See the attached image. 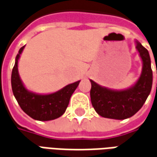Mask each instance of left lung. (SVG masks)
I'll list each match as a JSON object with an SVG mask.
<instances>
[{
	"label": "left lung",
	"instance_id": "8db88e82",
	"mask_svg": "<svg viewBox=\"0 0 157 157\" xmlns=\"http://www.w3.org/2000/svg\"><path fill=\"white\" fill-rule=\"evenodd\" d=\"M136 48L143 61V70L133 87L112 91L91 81V102L96 112L103 118L125 119L131 117L141 109L151 91L152 70L149 52L139 42Z\"/></svg>",
	"mask_w": 157,
	"mask_h": 157
}]
</instances>
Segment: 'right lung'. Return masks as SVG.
Here are the masks:
<instances>
[{
  "mask_svg": "<svg viewBox=\"0 0 157 157\" xmlns=\"http://www.w3.org/2000/svg\"><path fill=\"white\" fill-rule=\"evenodd\" d=\"M25 46H22L16 57L12 72V88L19 106L29 116L39 121H48L59 118L65 112L72 93L79 82L67 85L64 88L48 95H38L27 91L21 82L17 71V62Z\"/></svg>",
  "mask_w": 157,
  "mask_h": 157,
  "instance_id": "1",
  "label": "right lung"
}]
</instances>
